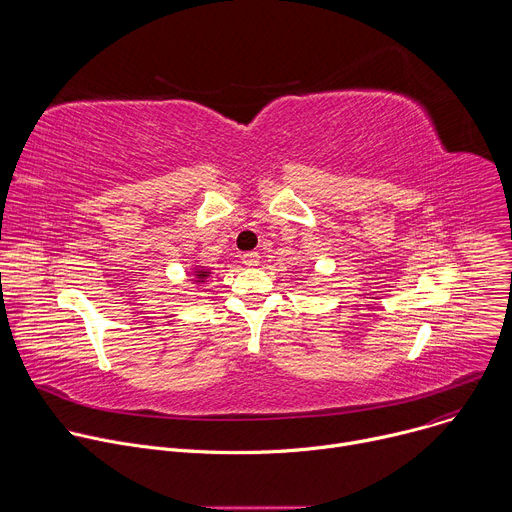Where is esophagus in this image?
Segmentation results:
<instances>
[{
    "mask_svg": "<svg viewBox=\"0 0 512 512\" xmlns=\"http://www.w3.org/2000/svg\"><path fill=\"white\" fill-rule=\"evenodd\" d=\"M243 263L247 265V267H255V265H259V253L257 251H247V253H243Z\"/></svg>",
    "mask_w": 512,
    "mask_h": 512,
    "instance_id": "1",
    "label": "esophagus"
}]
</instances>
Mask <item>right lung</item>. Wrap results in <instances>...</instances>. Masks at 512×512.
I'll return each instance as SVG.
<instances>
[{
  "label": "right lung",
  "instance_id": "add662e5",
  "mask_svg": "<svg viewBox=\"0 0 512 512\" xmlns=\"http://www.w3.org/2000/svg\"><path fill=\"white\" fill-rule=\"evenodd\" d=\"M204 277H206V271H200V273H198V279H204Z\"/></svg>",
  "mask_w": 512,
  "mask_h": 512
}]
</instances>
